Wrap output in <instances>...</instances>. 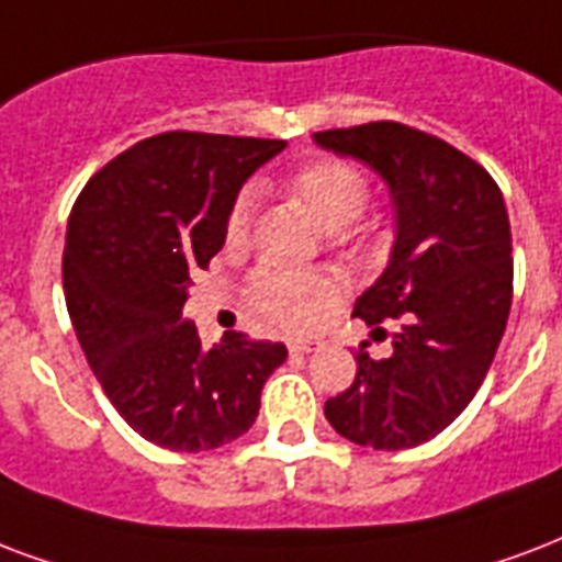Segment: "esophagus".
<instances>
[{"instance_id":"34e87169","label":"esophagus","mask_w":562,"mask_h":562,"mask_svg":"<svg viewBox=\"0 0 562 562\" xmlns=\"http://www.w3.org/2000/svg\"><path fill=\"white\" fill-rule=\"evenodd\" d=\"M285 345H289L291 353H312V350L321 348V341H315V338H289Z\"/></svg>"}]
</instances>
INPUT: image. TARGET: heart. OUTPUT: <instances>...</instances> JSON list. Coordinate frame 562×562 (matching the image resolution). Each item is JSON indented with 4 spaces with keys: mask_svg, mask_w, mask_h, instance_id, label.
Returning <instances> with one entry per match:
<instances>
[{
    "mask_svg": "<svg viewBox=\"0 0 562 562\" xmlns=\"http://www.w3.org/2000/svg\"><path fill=\"white\" fill-rule=\"evenodd\" d=\"M285 191L324 233H338L353 224L368 203L366 173L345 158H315L310 165L297 167L285 179ZM250 212L252 200L241 194L226 214L224 238L229 247H241L247 241ZM336 297L338 285L327 273L294 271L280 265L259 268L247 285V303L252 312L285 329L312 327L336 303Z\"/></svg>",
    "mask_w": 562,
    "mask_h": 562,
    "instance_id": "obj_1",
    "label": "heart"
}]
</instances>
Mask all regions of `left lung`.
Here are the masks:
<instances>
[{"label": "left lung", "mask_w": 562, "mask_h": 562, "mask_svg": "<svg viewBox=\"0 0 562 562\" xmlns=\"http://www.w3.org/2000/svg\"><path fill=\"white\" fill-rule=\"evenodd\" d=\"M312 138L389 186L395 244L353 315L374 333L383 318L404 321L389 359H371L359 345L357 380L329 397L324 415L350 442L415 448L471 404L501 345L513 303L507 205L477 161L404 123L380 120Z\"/></svg>", "instance_id": "8db88e82"}]
</instances>
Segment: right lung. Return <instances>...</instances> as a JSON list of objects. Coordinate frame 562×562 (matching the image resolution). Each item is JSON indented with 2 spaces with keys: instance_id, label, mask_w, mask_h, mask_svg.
Segmentation results:
<instances>
[{
  "instance_id": "obj_1",
  "label": "right lung",
  "mask_w": 562,
  "mask_h": 562,
  "mask_svg": "<svg viewBox=\"0 0 562 562\" xmlns=\"http://www.w3.org/2000/svg\"><path fill=\"white\" fill-rule=\"evenodd\" d=\"M282 149L165 132L120 153L72 205L61 265L72 329L102 392L147 442L191 453L238 439L289 357L244 333L205 350L182 321L191 273L224 247L235 196Z\"/></svg>"
}]
</instances>
